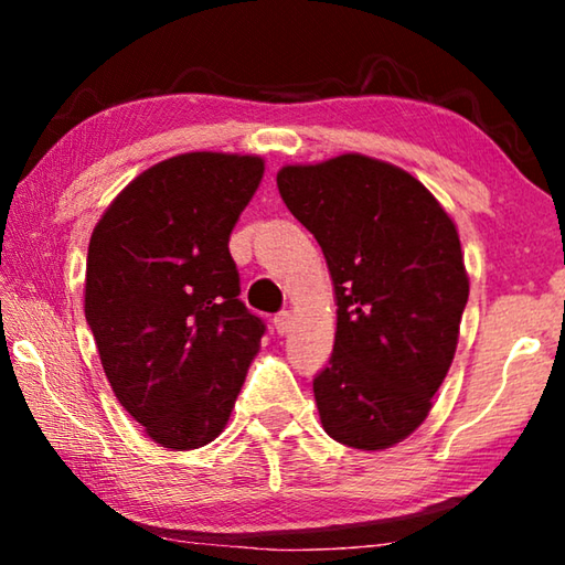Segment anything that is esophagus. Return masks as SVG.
I'll list each match as a JSON object with an SVG mask.
<instances>
[{"label": "esophagus", "instance_id": "1", "mask_svg": "<svg viewBox=\"0 0 565 565\" xmlns=\"http://www.w3.org/2000/svg\"><path fill=\"white\" fill-rule=\"evenodd\" d=\"M291 321H294L291 311H281V313H276V317H274V329H276V333H279V337H284V333H289V329H291Z\"/></svg>", "mask_w": 565, "mask_h": 565}]
</instances>
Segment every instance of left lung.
<instances>
[{
    "label": "left lung",
    "mask_w": 565,
    "mask_h": 565,
    "mask_svg": "<svg viewBox=\"0 0 565 565\" xmlns=\"http://www.w3.org/2000/svg\"><path fill=\"white\" fill-rule=\"evenodd\" d=\"M317 238L337 294V339L313 379L333 441L381 451L424 424L451 369L468 301L454 218L416 177L341 154L276 174Z\"/></svg>",
    "instance_id": "obj_1"
}]
</instances>
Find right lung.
Returning <instances> with one entry per match:
<instances>
[{"label": "right lung", "mask_w": 565, "mask_h": 565, "mask_svg": "<svg viewBox=\"0 0 565 565\" xmlns=\"http://www.w3.org/2000/svg\"><path fill=\"white\" fill-rule=\"evenodd\" d=\"M264 159L189 151L129 181L94 226L84 313L114 396L171 451L224 431L264 323L238 301L228 236Z\"/></svg>", "instance_id": "obj_1"}]
</instances>
